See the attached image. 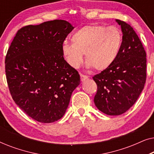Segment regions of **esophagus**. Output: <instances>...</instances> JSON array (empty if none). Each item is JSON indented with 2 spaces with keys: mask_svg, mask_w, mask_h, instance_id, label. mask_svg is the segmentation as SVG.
Segmentation results:
<instances>
[{
  "mask_svg": "<svg viewBox=\"0 0 154 154\" xmlns=\"http://www.w3.org/2000/svg\"><path fill=\"white\" fill-rule=\"evenodd\" d=\"M80 76H81V81H84L85 80L88 79V75H83V74H81V75H80Z\"/></svg>",
  "mask_w": 154,
  "mask_h": 154,
  "instance_id": "esophagus-1",
  "label": "esophagus"
}]
</instances>
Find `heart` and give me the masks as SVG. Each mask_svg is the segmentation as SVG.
<instances>
[{"mask_svg":"<svg viewBox=\"0 0 154 154\" xmlns=\"http://www.w3.org/2000/svg\"><path fill=\"white\" fill-rule=\"evenodd\" d=\"M72 43L64 42L62 52L72 68H79L85 54L86 66L97 71L109 68L119 56L123 43L119 29L104 25H88L79 29L71 38Z\"/></svg>","mask_w":154,"mask_h":154,"instance_id":"b5f03b06","label":"heart"}]
</instances>
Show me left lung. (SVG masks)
Here are the masks:
<instances>
[{
  "instance_id": "8db88e82",
  "label": "left lung",
  "mask_w": 154,
  "mask_h": 154,
  "mask_svg": "<svg viewBox=\"0 0 154 154\" xmlns=\"http://www.w3.org/2000/svg\"><path fill=\"white\" fill-rule=\"evenodd\" d=\"M123 32V43L115 62L94 75L97 85L94 102L110 116L127 111L144 89L146 79V54L142 42L130 24L116 20Z\"/></svg>"
}]
</instances>
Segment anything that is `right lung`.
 Returning <instances> with one entry per match:
<instances>
[{"mask_svg": "<svg viewBox=\"0 0 154 154\" xmlns=\"http://www.w3.org/2000/svg\"><path fill=\"white\" fill-rule=\"evenodd\" d=\"M74 29L65 20L48 21L18 30L5 57L8 88L29 116L44 123L60 119L81 79L64 58L62 46Z\"/></svg>", "mask_w": 154, "mask_h": 154, "instance_id": "obj_1", "label": "right lung"}]
</instances>
